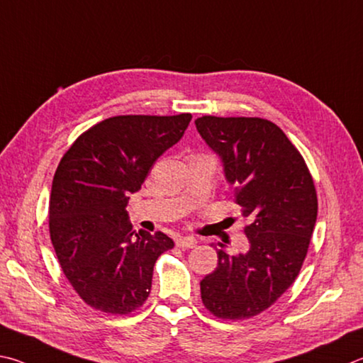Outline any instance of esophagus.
I'll return each instance as SVG.
<instances>
[{
	"instance_id": "esophagus-1",
	"label": "esophagus",
	"mask_w": 363,
	"mask_h": 363,
	"mask_svg": "<svg viewBox=\"0 0 363 363\" xmlns=\"http://www.w3.org/2000/svg\"><path fill=\"white\" fill-rule=\"evenodd\" d=\"M175 244L177 247H180V249H193V247L198 244V239L193 236H178L175 239Z\"/></svg>"
}]
</instances>
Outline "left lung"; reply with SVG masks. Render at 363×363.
<instances>
[{
    "label": "left lung",
    "instance_id": "8db88e82",
    "mask_svg": "<svg viewBox=\"0 0 363 363\" xmlns=\"http://www.w3.org/2000/svg\"><path fill=\"white\" fill-rule=\"evenodd\" d=\"M194 123L249 220L247 252L228 255L218 244V266L201 281V298L220 319H249L295 282L315 226V186L300 151L271 121L202 116Z\"/></svg>",
    "mask_w": 363,
    "mask_h": 363
}]
</instances>
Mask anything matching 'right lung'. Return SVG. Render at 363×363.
I'll return each instance as SVG.
<instances>
[{"label": "right lung", "mask_w": 363, "mask_h": 363, "mask_svg": "<svg viewBox=\"0 0 363 363\" xmlns=\"http://www.w3.org/2000/svg\"><path fill=\"white\" fill-rule=\"evenodd\" d=\"M189 121V113L108 118L63 155L50 189L49 233L63 274L91 308L123 315L148 298L156 259L174 240L161 231L137 234L125 206Z\"/></svg>", "instance_id": "right-lung-1"}]
</instances>
